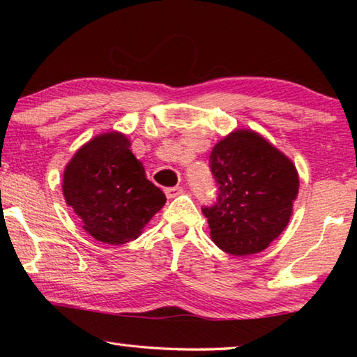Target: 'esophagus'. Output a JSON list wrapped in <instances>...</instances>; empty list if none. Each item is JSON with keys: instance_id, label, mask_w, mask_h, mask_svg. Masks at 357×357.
I'll list each match as a JSON object with an SVG mask.
<instances>
[{"instance_id": "34e87169", "label": "esophagus", "mask_w": 357, "mask_h": 357, "mask_svg": "<svg viewBox=\"0 0 357 357\" xmlns=\"http://www.w3.org/2000/svg\"><path fill=\"white\" fill-rule=\"evenodd\" d=\"M184 192V189L183 187H168V189H165V195H167V198H174V197H178V195H181V193Z\"/></svg>"}]
</instances>
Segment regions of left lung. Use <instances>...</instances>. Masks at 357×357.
Returning a JSON list of instances; mask_svg holds the SVG:
<instances>
[{
	"label": "left lung",
	"mask_w": 357,
	"mask_h": 357,
	"mask_svg": "<svg viewBox=\"0 0 357 357\" xmlns=\"http://www.w3.org/2000/svg\"><path fill=\"white\" fill-rule=\"evenodd\" d=\"M209 167L219 185L217 203L202 209L211 239L236 257L263 252L293 214L294 164L257 132L238 129L213 148Z\"/></svg>",
	"instance_id": "1"
}]
</instances>
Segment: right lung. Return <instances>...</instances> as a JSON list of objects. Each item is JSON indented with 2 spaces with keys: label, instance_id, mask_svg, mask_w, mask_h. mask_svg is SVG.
Instances as JSON below:
<instances>
[{
  "label": "right lung",
  "instance_id": "right-lung-1",
  "mask_svg": "<svg viewBox=\"0 0 357 357\" xmlns=\"http://www.w3.org/2000/svg\"><path fill=\"white\" fill-rule=\"evenodd\" d=\"M129 148L121 132L100 134L77 151L63 176L66 203L84 231L112 245L137 239L167 202Z\"/></svg>",
  "mask_w": 357,
  "mask_h": 357
}]
</instances>
